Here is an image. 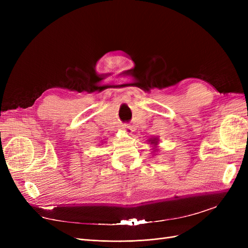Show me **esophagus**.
I'll return each mask as SVG.
<instances>
[{"label":"esophagus","mask_w":248,"mask_h":248,"mask_svg":"<svg viewBox=\"0 0 248 248\" xmlns=\"http://www.w3.org/2000/svg\"><path fill=\"white\" fill-rule=\"evenodd\" d=\"M122 129H123L124 132H126L127 134H131V132H132V128H131V127H130L129 125H127V124L122 125Z\"/></svg>","instance_id":"obj_1"}]
</instances>
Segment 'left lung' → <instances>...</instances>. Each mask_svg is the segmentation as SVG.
Segmentation results:
<instances>
[{
  "mask_svg": "<svg viewBox=\"0 0 248 248\" xmlns=\"http://www.w3.org/2000/svg\"><path fill=\"white\" fill-rule=\"evenodd\" d=\"M148 141H149V144L153 147L152 148L153 153H156L157 151H158V147H157L159 144V139L158 138H151V139L148 140Z\"/></svg>",
  "mask_w": 248,
  "mask_h": 248,
  "instance_id": "left-lung-1",
  "label": "left lung"
}]
</instances>
